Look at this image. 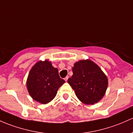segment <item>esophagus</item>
Here are the masks:
<instances>
[{
	"label": "esophagus",
	"mask_w": 133,
	"mask_h": 133,
	"mask_svg": "<svg viewBox=\"0 0 133 133\" xmlns=\"http://www.w3.org/2000/svg\"><path fill=\"white\" fill-rule=\"evenodd\" d=\"M68 78H69V76H66V77H65V78H64V79H65V82H67V81H68Z\"/></svg>",
	"instance_id": "34e87169"
}]
</instances>
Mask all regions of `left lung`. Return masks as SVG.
Returning <instances> with one entry per match:
<instances>
[{"label":"left lung","instance_id":"1","mask_svg":"<svg viewBox=\"0 0 133 133\" xmlns=\"http://www.w3.org/2000/svg\"><path fill=\"white\" fill-rule=\"evenodd\" d=\"M73 75L68 82L80 101L94 104L104 96L108 78L99 67L90 60L76 62L72 68Z\"/></svg>","mask_w":133,"mask_h":133}]
</instances>
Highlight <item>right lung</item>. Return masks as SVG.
<instances>
[{"instance_id":"right-lung-1","label":"right lung","mask_w":133,"mask_h":133,"mask_svg":"<svg viewBox=\"0 0 133 133\" xmlns=\"http://www.w3.org/2000/svg\"><path fill=\"white\" fill-rule=\"evenodd\" d=\"M65 81L60 78L57 68L48 61L35 64L29 74L26 87L29 94L36 101L47 104L54 99Z\"/></svg>"}]
</instances>
